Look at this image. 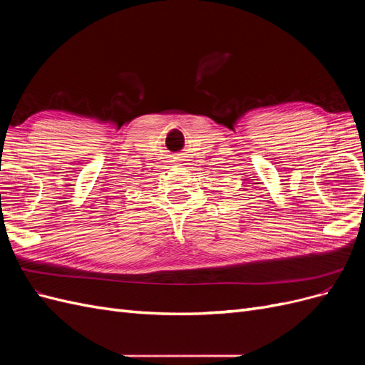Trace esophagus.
<instances>
[{
  "instance_id": "obj_1",
  "label": "esophagus",
  "mask_w": 365,
  "mask_h": 365,
  "mask_svg": "<svg viewBox=\"0 0 365 365\" xmlns=\"http://www.w3.org/2000/svg\"><path fill=\"white\" fill-rule=\"evenodd\" d=\"M176 160H178V157H175V160H173V161H172V163H175V161H176ZM178 165H181V164H178Z\"/></svg>"
}]
</instances>
